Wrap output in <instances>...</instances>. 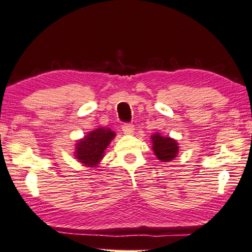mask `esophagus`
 <instances>
[{"label":"esophagus","mask_w":252,"mask_h":252,"mask_svg":"<svg viewBox=\"0 0 252 252\" xmlns=\"http://www.w3.org/2000/svg\"><path fill=\"white\" fill-rule=\"evenodd\" d=\"M123 132L125 133V134H132V133L134 132V126L131 125V124H125V125L123 126Z\"/></svg>","instance_id":"1"}]
</instances>
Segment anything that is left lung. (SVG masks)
I'll return each instance as SVG.
<instances>
[{
    "label": "left lung",
    "mask_w": 252,
    "mask_h": 252,
    "mask_svg": "<svg viewBox=\"0 0 252 252\" xmlns=\"http://www.w3.org/2000/svg\"><path fill=\"white\" fill-rule=\"evenodd\" d=\"M152 150L160 162H169L175 159L179 154V144L170 136H163L157 132L151 136Z\"/></svg>",
    "instance_id": "1"
}]
</instances>
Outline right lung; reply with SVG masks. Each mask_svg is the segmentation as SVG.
<instances>
[{
    "label": "right lung",
    "instance_id": "right-lung-1",
    "mask_svg": "<svg viewBox=\"0 0 252 252\" xmlns=\"http://www.w3.org/2000/svg\"><path fill=\"white\" fill-rule=\"evenodd\" d=\"M116 136V132L108 127H99L90 131L74 144V159L83 166L98 167L105 155V151Z\"/></svg>",
    "mask_w": 252,
    "mask_h": 252
}]
</instances>
